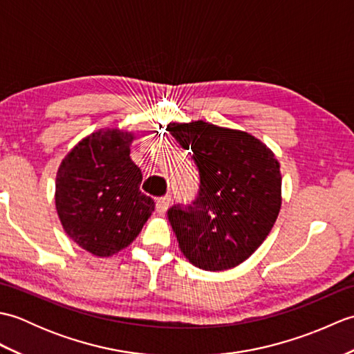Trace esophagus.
Returning a JSON list of instances; mask_svg holds the SVG:
<instances>
[{"instance_id": "esophagus-1", "label": "esophagus", "mask_w": 354, "mask_h": 354, "mask_svg": "<svg viewBox=\"0 0 354 354\" xmlns=\"http://www.w3.org/2000/svg\"><path fill=\"white\" fill-rule=\"evenodd\" d=\"M170 204H171V196L170 194H165V196H162V198H158L156 199V212L158 213H165L167 212V208L170 207Z\"/></svg>"}]
</instances>
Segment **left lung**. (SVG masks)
<instances>
[{
	"label": "left lung",
	"mask_w": 354,
	"mask_h": 354,
	"mask_svg": "<svg viewBox=\"0 0 354 354\" xmlns=\"http://www.w3.org/2000/svg\"><path fill=\"white\" fill-rule=\"evenodd\" d=\"M192 150L199 192L192 205H173L169 221L192 265L225 270L243 263L272 230L281 207L280 164L251 133L202 122L167 126Z\"/></svg>",
	"instance_id": "obj_1"
}]
</instances>
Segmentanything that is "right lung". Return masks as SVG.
Returning a JSON list of instances; mask_svg holds the SVG:
<instances>
[{
    "label": "right lung",
    "instance_id": "right-lung-1",
    "mask_svg": "<svg viewBox=\"0 0 354 354\" xmlns=\"http://www.w3.org/2000/svg\"><path fill=\"white\" fill-rule=\"evenodd\" d=\"M133 135L97 131L64 158L56 176V209L74 242L97 257L129 246L155 209L141 193L142 173L131 160Z\"/></svg>",
    "mask_w": 354,
    "mask_h": 354
}]
</instances>
